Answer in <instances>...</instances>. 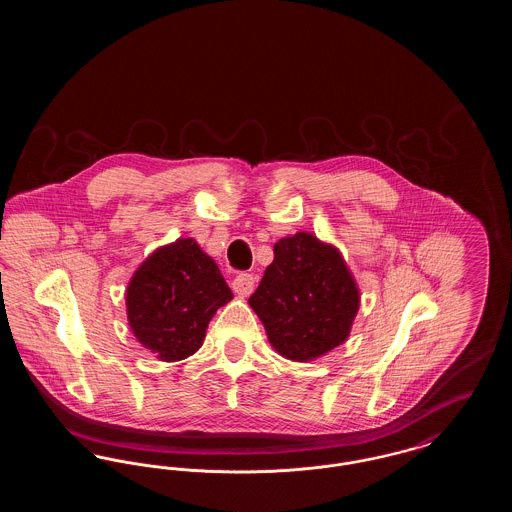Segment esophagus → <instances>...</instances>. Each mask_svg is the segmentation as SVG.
<instances>
[{"instance_id": "1", "label": "esophagus", "mask_w": 512, "mask_h": 512, "mask_svg": "<svg viewBox=\"0 0 512 512\" xmlns=\"http://www.w3.org/2000/svg\"><path fill=\"white\" fill-rule=\"evenodd\" d=\"M255 282H257V278H255L253 274L242 272V274H238V276L234 278V282H232V290L238 293L240 297H247L249 293L253 292Z\"/></svg>"}]
</instances>
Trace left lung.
I'll use <instances>...</instances> for the list:
<instances>
[{"mask_svg":"<svg viewBox=\"0 0 512 512\" xmlns=\"http://www.w3.org/2000/svg\"><path fill=\"white\" fill-rule=\"evenodd\" d=\"M361 292L336 245L311 232L274 244L249 307L261 318L270 345L295 363H309L349 338Z\"/></svg>","mask_w":512,"mask_h":512,"instance_id":"obj_1","label":"left lung"}]
</instances>
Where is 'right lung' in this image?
<instances>
[{
  "mask_svg": "<svg viewBox=\"0 0 512 512\" xmlns=\"http://www.w3.org/2000/svg\"><path fill=\"white\" fill-rule=\"evenodd\" d=\"M232 297L219 265L194 238H178L147 255L124 295L132 334L165 363L194 355L211 318Z\"/></svg>",
  "mask_w": 512,
  "mask_h": 512,
  "instance_id": "right-lung-1",
  "label": "right lung"
}]
</instances>
